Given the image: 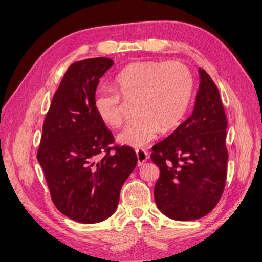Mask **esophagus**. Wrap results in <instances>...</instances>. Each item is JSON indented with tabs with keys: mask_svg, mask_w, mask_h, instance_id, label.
<instances>
[{
	"mask_svg": "<svg viewBox=\"0 0 262 262\" xmlns=\"http://www.w3.org/2000/svg\"><path fill=\"white\" fill-rule=\"evenodd\" d=\"M136 156H137V160H138V166L142 165L148 160V154L146 150L143 149H137L136 150Z\"/></svg>",
	"mask_w": 262,
	"mask_h": 262,
	"instance_id": "1",
	"label": "esophagus"
}]
</instances>
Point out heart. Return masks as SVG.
Instances as JSON below:
<instances>
[{"instance_id":"obj_1","label":"heart","mask_w":262,"mask_h":262,"mask_svg":"<svg viewBox=\"0 0 262 262\" xmlns=\"http://www.w3.org/2000/svg\"><path fill=\"white\" fill-rule=\"evenodd\" d=\"M114 89L100 88L94 106L100 120L117 127L124 120L123 100L135 101L137 115L127 123L117 139L123 145L145 147L160 129L170 130L187 113L193 91V78L180 62L148 61L134 63L115 76Z\"/></svg>"}]
</instances>
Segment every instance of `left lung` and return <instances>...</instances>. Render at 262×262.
<instances>
[{
  "mask_svg": "<svg viewBox=\"0 0 262 262\" xmlns=\"http://www.w3.org/2000/svg\"><path fill=\"white\" fill-rule=\"evenodd\" d=\"M198 71L200 83L191 115L151 154L160 168L157 207L176 221L207 215L220 200L226 180L224 107L213 80L206 71Z\"/></svg>",
  "mask_w": 262,
  "mask_h": 262,
  "instance_id": "1",
  "label": "left lung"
}]
</instances>
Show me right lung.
<instances>
[{"label":"right lung","mask_w":262,"mask_h":262,"mask_svg":"<svg viewBox=\"0 0 262 262\" xmlns=\"http://www.w3.org/2000/svg\"><path fill=\"white\" fill-rule=\"evenodd\" d=\"M113 64L107 57L72 64L42 128L37 159L53 204L80 223L104 221L115 212L123 184L137 164L133 148L111 147L113 135L94 106L99 79Z\"/></svg>","instance_id":"1"}]
</instances>
